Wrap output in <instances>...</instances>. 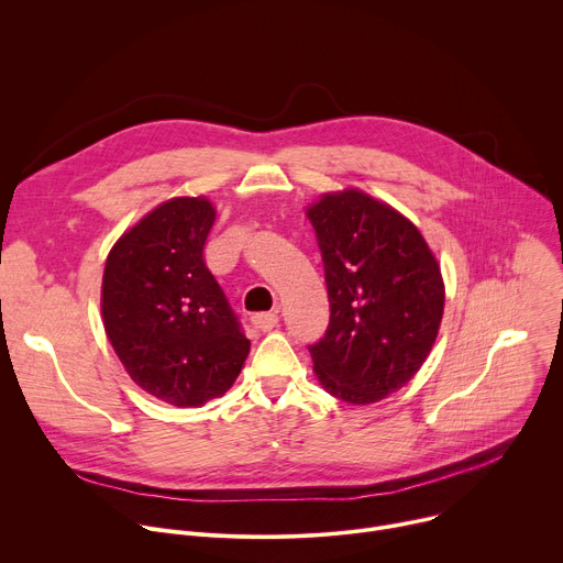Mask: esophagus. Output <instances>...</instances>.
<instances>
[{"label":"esophagus","mask_w":563,"mask_h":563,"mask_svg":"<svg viewBox=\"0 0 563 563\" xmlns=\"http://www.w3.org/2000/svg\"><path fill=\"white\" fill-rule=\"evenodd\" d=\"M251 323H253V328H255V330L269 332L272 328H276V323H278V314H276V312H263V314H255V317H251Z\"/></svg>","instance_id":"esophagus-1"}]
</instances>
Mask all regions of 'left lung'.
Wrapping results in <instances>:
<instances>
[{"label": "left lung", "mask_w": 563, "mask_h": 563, "mask_svg": "<svg viewBox=\"0 0 563 563\" xmlns=\"http://www.w3.org/2000/svg\"><path fill=\"white\" fill-rule=\"evenodd\" d=\"M330 298L325 336L310 345L321 386L373 404L413 379L435 343L444 283L413 222L347 188L308 209Z\"/></svg>", "instance_id": "obj_1"}]
</instances>
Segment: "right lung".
Returning <instances> with one entry per match:
<instances>
[{"label":"right lung","instance_id":"right-lung-1","mask_svg":"<svg viewBox=\"0 0 563 563\" xmlns=\"http://www.w3.org/2000/svg\"><path fill=\"white\" fill-rule=\"evenodd\" d=\"M216 222L207 197H175L112 246L100 310L128 375L173 406L224 395L242 371L249 339L203 244Z\"/></svg>","mask_w":563,"mask_h":563}]
</instances>
